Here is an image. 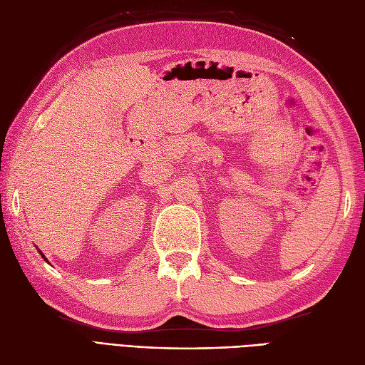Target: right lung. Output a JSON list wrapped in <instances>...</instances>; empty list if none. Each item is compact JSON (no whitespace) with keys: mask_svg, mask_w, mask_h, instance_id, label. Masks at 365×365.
I'll return each mask as SVG.
<instances>
[{"mask_svg":"<svg viewBox=\"0 0 365 365\" xmlns=\"http://www.w3.org/2000/svg\"><path fill=\"white\" fill-rule=\"evenodd\" d=\"M38 251H39V250H38ZM39 254H41V256L43 257V260H47V259H46V256H43V254H42V251H39Z\"/></svg>","mask_w":365,"mask_h":365,"instance_id":"add662e5","label":"right lung"}]
</instances>
